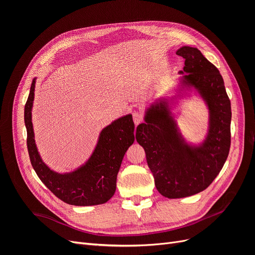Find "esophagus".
<instances>
[{
  "instance_id": "34e87169",
  "label": "esophagus",
  "mask_w": 255,
  "mask_h": 255,
  "mask_svg": "<svg viewBox=\"0 0 255 255\" xmlns=\"http://www.w3.org/2000/svg\"><path fill=\"white\" fill-rule=\"evenodd\" d=\"M142 119H143V117H142V115L139 113V112H134L133 113V120H134V123H135V126H138L139 125V123L142 121Z\"/></svg>"
}]
</instances>
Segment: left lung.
<instances>
[{"instance_id": "obj_1", "label": "left lung", "mask_w": 255, "mask_h": 255, "mask_svg": "<svg viewBox=\"0 0 255 255\" xmlns=\"http://www.w3.org/2000/svg\"><path fill=\"white\" fill-rule=\"evenodd\" d=\"M185 58L177 92L160 98L144 113V123L136 128V140L145 152L156 189L169 199L194 196L206 189L218 175L231 145V102L219 72L197 48L184 45L176 51ZM194 88L209 110L205 140L192 145L184 140L170 110L181 91Z\"/></svg>"}]
</instances>
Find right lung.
I'll list each match as a JSON object with an SVG mask.
<instances>
[{"label":"right lung","mask_w":255,"mask_h":255,"mask_svg":"<svg viewBox=\"0 0 255 255\" xmlns=\"http://www.w3.org/2000/svg\"><path fill=\"white\" fill-rule=\"evenodd\" d=\"M35 83L36 78L32 82L24 107V122L28 155L38 177L54 195L68 204L90 206L107 202L116 191L123 156L135 140L132 115L116 119L101 130L96 148L86 163L71 172L59 173L45 165L35 142L32 122Z\"/></svg>","instance_id":"right-lung-1"}]
</instances>
